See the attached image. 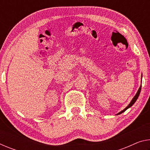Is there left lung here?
<instances>
[{
  "label": "left lung",
  "instance_id": "1",
  "mask_svg": "<svg viewBox=\"0 0 150 150\" xmlns=\"http://www.w3.org/2000/svg\"><path fill=\"white\" fill-rule=\"evenodd\" d=\"M141 88H142V84H141V86L140 87H139V89H138V92L136 93V95L134 96V98H132V100H131V102L130 103V104H129V105L126 106V107L123 110H122V111H120V112H118L117 115H120V114H122V112H125L127 109L128 108H130L132 106L134 103H135V102L137 100V99H138V96H139V94H140V92H141Z\"/></svg>",
  "mask_w": 150,
  "mask_h": 150
}]
</instances>
